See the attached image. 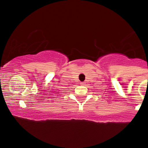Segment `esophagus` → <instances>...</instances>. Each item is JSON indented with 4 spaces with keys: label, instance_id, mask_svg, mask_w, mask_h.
<instances>
[{
    "label": "esophagus",
    "instance_id": "esophagus-1",
    "mask_svg": "<svg viewBox=\"0 0 148 148\" xmlns=\"http://www.w3.org/2000/svg\"><path fill=\"white\" fill-rule=\"evenodd\" d=\"M82 85V86H84L85 85V83H84V82H81V84H80Z\"/></svg>",
    "mask_w": 148,
    "mask_h": 148
}]
</instances>
